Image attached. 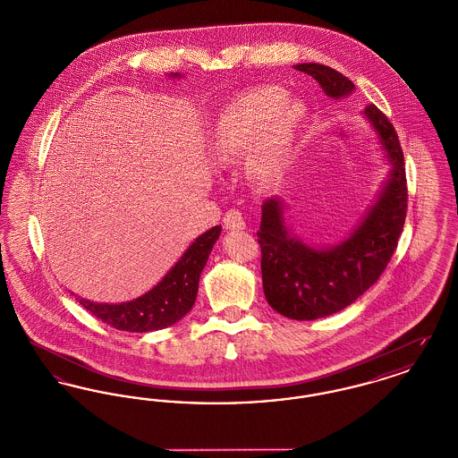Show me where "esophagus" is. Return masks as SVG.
I'll return each mask as SVG.
<instances>
[{
	"label": "esophagus",
	"mask_w": 458,
	"mask_h": 458,
	"mask_svg": "<svg viewBox=\"0 0 458 458\" xmlns=\"http://www.w3.org/2000/svg\"><path fill=\"white\" fill-rule=\"evenodd\" d=\"M223 223H225V228H226V230H245V219L242 216V213H240L239 209H230V211L225 215Z\"/></svg>",
	"instance_id": "esophagus-1"
}]
</instances>
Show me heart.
Instances as JSON below:
<instances>
[{"label": "heart", "instance_id": "1", "mask_svg": "<svg viewBox=\"0 0 458 458\" xmlns=\"http://www.w3.org/2000/svg\"><path fill=\"white\" fill-rule=\"evenodd\" d=\"M275 86L252 89L223 109L211 131V156L216 163L249 153L247 168L259 183L282 180L302 120V105L282 98Z\"/></svg>", "mask_w": 458, "mask_h": 458}]
</instances>
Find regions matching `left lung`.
I'll return each instance as SVG.
<instances>
[{"label": "left lung", "mask_w": 458, "mask_h": 458, "mask_svg": "<svg viewBox=\"0 0 458 458\" xmlns=\"http://www.w3.org/2000/svg\"><path fill=\"white\" fill-rule=\"evenodd\" d=\"M297 70L310 75L327 98L344 99L355 90L345 75L319 64ZM376 133L390 174L359 225L335 245H312L292 233L284 202L275 196L262 202L258 242L261 245L262 288L267 304L284 318L312 321L353 304L377 282L392 259L407 215L403 153L388 118L374 105L362 111Z\"/></svg>", "instance_id": "obj_1"}]
</instances>
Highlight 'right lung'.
Returning a JSON list of instances; mask_svg holds the SVG:
<instances>
[{"label": "right lung", "mask_w": 458, "mask_h": 458, "mask_svg": "<svg viewBox=\"0 0 458 458\" xmlns=\"http://www.w3.org/2000/svg\"><path fill=\"white\" fill-rule=\"evenodd\" d=\"M174 79H182L180 73H170ZM221 226H213L200 237H197L183 256L174 262L172 269L154 284L144 295L120 302V304H101L88 299H79V304L88 309L92 316L101 319L111 327L148 333L178 323L196 302L200 273L209 259L213 245L216 243ZM75 295V293H72Z\"/></svg>", "instance_id": "add662e5"}]
</instances>
